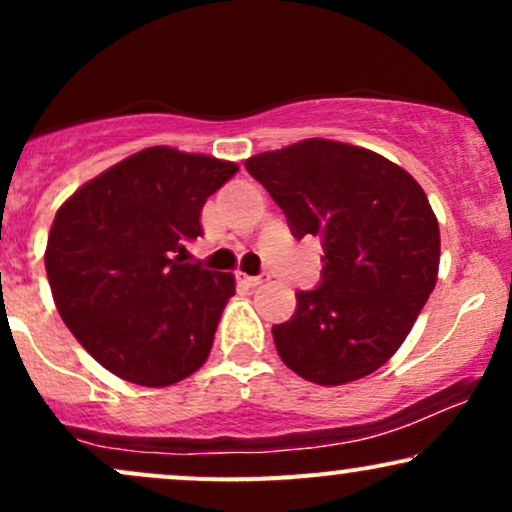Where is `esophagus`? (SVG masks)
Segmentation results:
<instances>
[{"mask_svg": "<svg viewBox=\"0 0 512 512\" xmlns=\"http://www.w3.org/2000/svg\"><path fill=\"white\" fill-rule=\"evenodd\" d=\"M264 281H269L267 274H260V276H248V274H243V284H248L250 289H255V286H262Z\"/></svg>", "mask_w": 512, "mask_h": 512, "instance_id": "34e87169", "label": "esophagus"}]
</instances>
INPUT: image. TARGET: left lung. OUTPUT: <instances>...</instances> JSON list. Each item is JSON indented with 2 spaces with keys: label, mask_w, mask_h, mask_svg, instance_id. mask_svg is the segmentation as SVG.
<instances>
[{
  "label": "left lung",
  "mask_w": 512,
  "mask_h": 512,
  "mask_svg": "<svg viewBox=\"0 0 512 512\" xmlns=\"http://www.w3.org/2000/svg\"><path fill=\"white\" fill-rule=\"evenodd\" d=\"M245 168L286 214L296 238L322 240V281L296 293V313L274 325L293 373L346 385L402 346L438 279L440 231L426 192L375 151L305 139L264 151Z\"/></svg>",
  "instance_id": "obj_1"
}]
</instances>
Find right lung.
Listing matches in <instances>:
<instances>
[{
    "mask_svg": "<svg viewBox=\"0 0 512 512\" xmlns=\"http://www.w3.org/2000/svg\"><path fill=\"white\" fill-rule=\"evenodd\" d=\"M238 166L149 146L81 185L57 209L45 269L64 325L127 383L168 387L207 361L236 293L231 272L185 262L204 202Z\"/></svg>",
    "mask_w": 512,
    "mask_h": 512,
    "instance_id": "add662e5",
    "label": "right lung"
}]
</instances>
